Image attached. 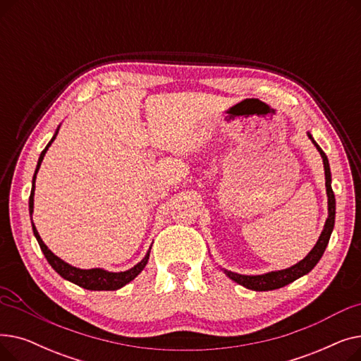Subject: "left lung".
Masks as SVG:
<instances>
[{"label":"left lung","mask_w":361,"mask_h":361,"mask_svg":"<svg viewBox=\"0 0 361 361\" xmlns=\"http://www.w3.org/2000/svg\"><path fill=\"white\" fill-rule=\"evenodd\" d=\"M307 136L312 140V143L316 146L317 152L322 157V161H324V168H325V185H326V196H328V218L326 222L324 225V231L320 233L319 240L316 241L314 247L309 252V255L300 260L298 263L293 264V267L287 268V269H281V271H272V272H267L262 275H241L228 269H224V274L228 276L230 279H233L234 282L240 283L244 288H249L253 291H272V290H278L288 286V283L294 282L295 279L307 275L316 264L319 263L320 257L324 256L326 245L329 243L331 234L334 231V225H335V195L332 192V176H331V168H329V161L328 157L325 155V152L320 149V146L314 142V139L312 137L310 133L307 131Z\"/></svg>","instance_id":"1"}]
</instances>
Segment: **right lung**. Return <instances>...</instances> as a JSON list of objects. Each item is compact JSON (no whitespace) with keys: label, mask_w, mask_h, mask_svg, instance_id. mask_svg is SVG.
<instances>
[{"label":"right lung","mask_w":361,"mask_h":361,"mask_svg":"<svg viewBox=\"0 0 361 361\" xmlns=\"http://www.w3.org/2000/svg\"><path fill=\"white\" fill-rule=\"evenodd\" d=\"M59 130H60V126L56 127L55 133L52 139L49 140V143L45 146V149L41 152V157L39 159H37V165H36V169H35V174H33V180H32V192H30V197H29V215H30V219H32V214H33V196H35V181H36V174L37 171H39L41 168V164L44 161V157L47 154L48 147L52 145V142L55 140L56 135H59ZM32 230H33V234L37 240V243H39V247L42 250V253L45 255L48 263L52 267V269L59 274L60 276H63L64 279L75 283V286H79L85 290H90V291H114V290H120L123 288L124 286H127V283L130 281L135 279L147 264V260H149V255H150V249L152 245L149 247L147 253L145 255V257L137 263L135 264V267L130 268L128 271H124V272H109V271H105L102 268H92V269H80V268H75V267H71L70 263L64 262L63 259H60L59 256H55L48 247L47 244L42 241L39 233H37L36 226L32 221Z\"/></svg>","instance_id":"obj_1"}]
</instances>
